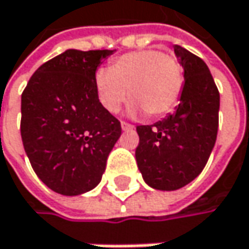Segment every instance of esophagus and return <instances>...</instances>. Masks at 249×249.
<instances>
[{
	"label": "esophagus",
	"mask_w": 249,
	"mask_h": 249,
	"mask_svg": "<svg viewBox=\"0 0 249 249\" xmlns=\"http://www.w3.org/2000/svg\"><path fill=\"white\" fill-rule=\"evenodd\" d=\"M121 128H123L124 131H128V129H134V125L128 124V123H125V121H121Z\"/></svg>",
	"instance_id": "esophagus-1"
}]
</instances>
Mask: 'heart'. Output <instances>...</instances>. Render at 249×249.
Segmentation results:
<instances>
[{
  "label": "heart",
  "mask_w": 249,
  "mask_h": 249,
  "mask_svg": "<svg viewBox=\"0 0 249 249\" xmlns=\"http://www.w3.org/2000/svg\"><path fill=\"white\" fill-rule=\"evenodd\" d=\"M184 74L176 56L158 49L131 52L111 63L110 69L95 73V91L100 104L117 112L124 104L129 90L134 100L132 112H148L162 117L180 100Z\"/></svg>",
  "instance_id": "heart-1"
}]
</instances>
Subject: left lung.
<instances>
[{
  "label": "left lung",
  "mask_w": 249,
  "mask_h": 249,
  "mask_svg": "<svg viewBox=\"0 0 249 249\" xmlns=\"http://www.w3.org/2000/svg\"><path fill=\"white\" fill-rule=\"evenodd\" d=\"M184 70L180 103L154 125H138L135 158L143 180L158 190H176L204 169L218 129L220 93L207 65L176 45Z\"/></svg>",
  "instance_id": "left-lung-1"
}]
</instances>
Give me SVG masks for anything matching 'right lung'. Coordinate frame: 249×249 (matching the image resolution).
Instances as JSON below:
<instances>
[{
    "mask_svg": "<svg viewBox=\"0 0 249 249\" xmlns=\"http://www.w3.org/2000/svg\"><path fill=\"white\" fill-rule=\"evenodd\" d=\"M114 51H69L43 63L21 98V137L37 178L65 196L101 180L121 123L95 91V70Z\"/></svg>",
    "mask_w": 249,
    "mask_h": 249,
    "instance_id": "1",
    "label": "right lung"
}]
</instances>
